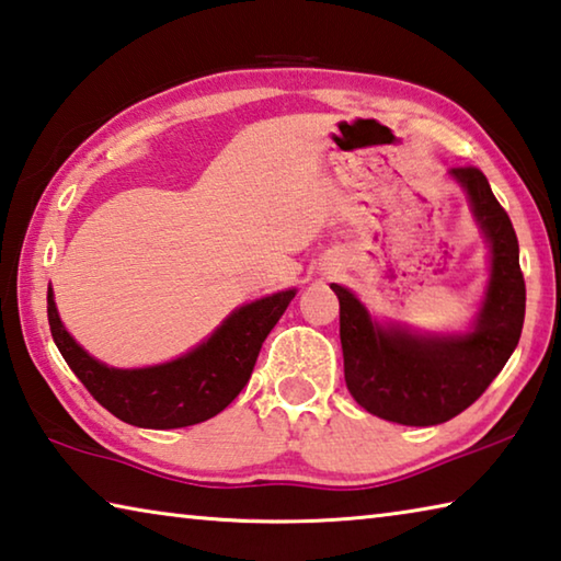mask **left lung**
I'll return each mask as SVG.
<instances>
[{
  "label": "left lung",
  "instance_id": "obj_1",
  "mask_svg": "<svg viewBox=\"0 0 561 561\" xmlns=\"http://www.w3.org/2000/svg\"><path fill=\"white\" fill-rule=\"evenodd\" d=\"M490 244V282L468 334L421 336L405 327H381L341 284L339 334L344 378L354 401L383 421L438 425L472 405L495 381L525 324V277L515 227L478 168H453Z\"/></svg>",
  "mask_w": 561,
  "mask_h": 561
}]
</instances>
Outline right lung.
Masks as SVG:
<instances>
[{"mask_svg":"<svg viewBox=\"0 0 561 561\" xmlns=\"http://www.w3.org/2000/svg\"><path fill=\"white\" fill-rule=\"evenodd\" d=\"M297 289L277 291L234 309L201 346L148 368H111L89 356L64 329L46 294V314L56 348L89 393L123 423L138 428H185L230 405L250 381L254 360Z\"/></svg>","mask_w":561,"mask_h":561,"instance_id":"obj_1","label":"right lung"}]
</instances>
